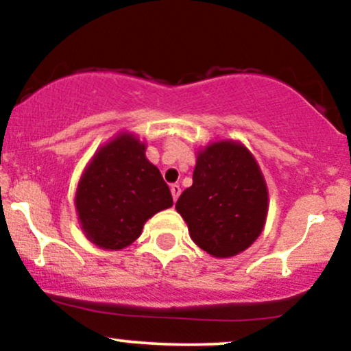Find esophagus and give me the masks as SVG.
Segmentation results:
<instances>
[{
    "mask_svg": "<svg viewBox=\"0 0 351 351\" xmlns=\"http://www.w3.org/2000/svg\"><path fill=\"white\" fill-rule=\"evenodd\" d=\"M170 191H171V195H173V199H178V196H180V193H181V186L178 183H173L171 186H170Z\"/></svg>",
    "mask_w": 351,
    "mask_h": 351,
    "instance_id": "1",
    "label": "esophagus"
}]
</instances>
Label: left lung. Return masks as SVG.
I'll use <instances>...</instances> for the list:
<instances>
[{
	"label": "left lung",
	"mask_w": 351,
	"mask_h": 351,
	"mask_svg": "<svg viewBox=\"0 0 351 351\" xmlns=\"http://www.w3.org/2000/svg\"><path fill=\"white\" fill-rule=\"evenodd\" d=\"M176 211L195 244L211 256L231 257L247 249L267 215V186L247 148L219 142L201 152L193 184L181 193Z\"/></svg>",
	"instance_id": "obj_1"
}]
</instances>
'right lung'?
<instances>
[{"instance_id":"right-lung-1","label":"right lung","mask_w":351,"mask_h":351,"mask_svg":"<svg viewBox=\"0 0 351 351\" xmlns=\"http://www.w3.org/2000/svg\"><path fill=\"white\" fill-rule=\"evenodd\" d=\"M171 204L162 173L147 160L145 145L130 135H120L95 153L75 195L84 232L106 249L134 243L145 221Z\"/></svg>"}]
</instances>
